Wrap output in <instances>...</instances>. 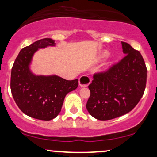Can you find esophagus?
I'll return each instance as SVG.
<instances>
[{
    "label": "esophagus",
    "instance_id": "1",
    "mask_svg": "<svg viewBox=\"0 0 157 157\" xmlns=\"http://www.w3.org/2000/svg\"><path fill=\"white\" fill-rule=\"evenodd\" d=\"M90 82H91V79H90V78L88 75H82V76L79 78L78 80L79 85H80L81 87H87V86L89 85V84L90 83Z\"/></svg>",
    "mask_w": 157,
    "mask_h": 157
}]
</instances>
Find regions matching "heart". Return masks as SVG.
I'll return each instance as SVG.
<instances>
[{
  "mask_svg": "<svg viewBox=\"0 0 157 157\" xmlns=\"http://www.w3.org/2000/svg\"><path fill=\"white\" fill-rule=\"evenodd\" d=\"M109 52H108L107 51H105V52H104L103 53H102V57H107L108 55H109Z\"/></svg>",
  "mask_w": 157,
  "mask_h": 157,
  "instance_id": "heart-1",
  "label": "heart"
}]
</instances>
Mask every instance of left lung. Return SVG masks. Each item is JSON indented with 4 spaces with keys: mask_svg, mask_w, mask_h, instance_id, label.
Segmentation results:
<instances>
[{
    "mask_svg": "<svg viewBox=\"0 0 157 157\" xmlns=\"http://www.w3.org/2000/svg\"><path fill=\"white\" fill-rule=\"evenodd\" d=\"M125 56L106 71L94 73L88 86L87 111L96 119L112 120L132 111L144 94L147 67L142 55L121 42Z\"/></svg>",
    "mask_w": 157,
    "mask_h": 157,
    "instance_id": "obj_1",
    "label": "left lung"
}]
</instances>
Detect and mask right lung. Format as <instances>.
<instances>
[{
    "instance_id": "right-lung-1",
    "label": "right lung",
    "mask_w": 157,
    "mask_h": 157,
    "mask_svg": "<svg viewBox=\"0 0 157 157\" xmlns=\"http://www.w3.org/2000/svg\"><path fill=\"white\" fill-rule=\"evenodd\" d=\"M55 45V40L45 38L23 48L11 71V92L18 107L29 117L42 121L56 117L66 95L78 85V79L69 81L58 75H35L30 70L32 57L38 48Z\"/></svg>"
}]
</instances>
